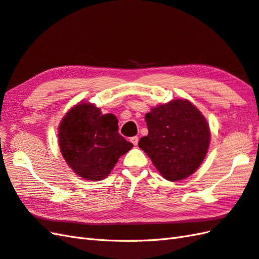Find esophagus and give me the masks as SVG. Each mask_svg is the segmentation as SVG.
I'll return each mask as SVG.
<instances>
[{
	"instance_id": "esophagus-1",
	"label": "esophagus",
	"mask_w": 259,
	"mask_h": 259,
	"mask_svg": "<svg viewBox=\"0 0 259 259\" xmlns=\"http://www.w3.org/2000/svg\"><path fill=\"white\" fill-rule=\"evenodd\" d=\"M130 141H131L132 143H134L135 146H137V144H138V141H139V138H138V137H132L131 139H130Z\"/></svg>"
}]
</instances>
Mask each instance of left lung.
Masks as SVG:
<instances>
[{
  "label": "left lung",
  "mask_w": 259,
  "mask_h": 259,
  "mask_svg": "<svg viewBox=\"0 0 259 259\" xmlns=\"http://www.w3.org/2000/svg\"><path fill=\"white\" fill-rule=\"evenodd\" d=\"M146 122L149 134L138 146L165 180H184L200 167L211 142V130L196 106L188 99H173L151 108Z\"/></svg>",
  "instance_id": "8db88e82"
}]
</instances>
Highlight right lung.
I'll use <instances>...</instances> for the list:
<instances>
[{"label":"right lung","mask_w":259,"mask_h":259,"mask_svg":"<svg viewBox=\"0 0 259 259\" xmlns=\"http://www.w3.org/2000/svg\"><path fill=\"white\" fill-rule=\"evenodd\" d=\"M57 136L66 163L78 177L90 181L107 178L119 158L134 147L119 135L115 115H102L99 107L86 101L65 113Z\"/></svg>","instance_id":"add662e5"}]
</instances>
